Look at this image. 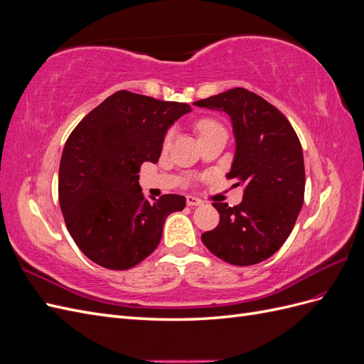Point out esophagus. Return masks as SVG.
<instances>
[{
    "instance_id": "obj_1",
    "label": "esophagus",
    "mask_w": 364,
    "mask_h": 364,
    "mask_svg": "<svg viewBox=\"0 0 364 364\" xmlns=\"http://www.w3.org/2000/svg\"><path fill=\"white\" fill-rule=\"evenodd\" d=\"M186 205H188V206H199V205H202V200L197 199V197H194V196H186Z\"/></svg>"
}]
</instances>
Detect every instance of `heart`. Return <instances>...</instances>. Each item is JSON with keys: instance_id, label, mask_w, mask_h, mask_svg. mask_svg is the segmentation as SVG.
I'll return each mask as SVG.
<instances>
[{"instance_id": "obj_1", "label": "heart", "mask_w": 364, "mask_h": 364, "mask_svg": "<svg viewBox=\"0 0 364 364\" xmlns=\"http://www.w3.org/2000/svg\"><path fill=\"white\" fill-rule=\"evenodd\" d=\"M196 130L197 134H199V136H205V135H209L213 134V132H217V130H223V127L220 126L215 119H211V118H202L196 123ZM173 139V132H168L167 135H165L164 138V147L167 149L170 146V142Z\"/></svg>"}]
</instances>
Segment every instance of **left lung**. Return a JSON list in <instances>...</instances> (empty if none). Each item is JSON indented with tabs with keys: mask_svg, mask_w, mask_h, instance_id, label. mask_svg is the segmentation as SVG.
<instances>
[{
	"mask_svg": "<svg viewBox=\"0 0 364 364\" xmlns=\"http://www.w3.org/2000/svg\"><path fill=\"white\" fill-rule=\"evenodd\" d=\"M193 105L230 117L235 156L226 178L245 188L234 208L213 203L220 223L202 234L203 245L234 266L258 264L279 250L301 213L305 168L299 138L277 107L245 87Z\"/></svg>",
	"mask_w": 364,
	"mask_h": 364,
	"instance_id": "8db88e82",
	"label": "left lung"
}]
</instances>
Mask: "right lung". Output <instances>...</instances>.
I'll list each match as a JSON object with an SVG mask.
<instances>
[{
	"label": "right lung",
	"instance_id": "right-lung-1",
	"mask_svg": "<svg viewBox=\"0 0 364 364\" xmlns=\"http://www.w3.org/2000/svg\"><path fill=\"white\" fill-rule=\"evenodd\" d=\"M191 106L118 91L87 114L65 142L59 203L74 243L98 266L132 269L159 245L164 222L185 197L147 200L138 183L156 164L168 127Z\"/></svg>",
	"mask_w": 364,
	"mask_h": 364
}]
</instances>
